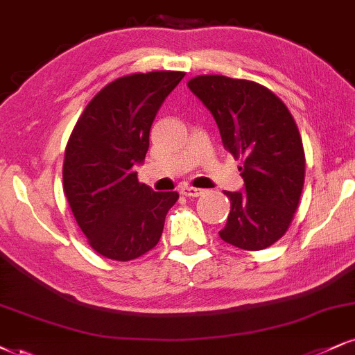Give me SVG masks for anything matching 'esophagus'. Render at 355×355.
<instances>
[{
	"label": "esophagus",
	"mask_w": 355,
	"mask_h": 355,
	"mask_svg": "<svg viewBox=\"0 0 355 355\" xmlns=\"http://www.w3.org/2000/svg\"><path fill=\"white\" fill-rule=\"evenodd\" d=\"M180 191H182V195H185V196H200L203 193V190L195 189V187H190V185H183Z\"/></svg>",
	"instance_id": "34e87169"
}]
</instances>
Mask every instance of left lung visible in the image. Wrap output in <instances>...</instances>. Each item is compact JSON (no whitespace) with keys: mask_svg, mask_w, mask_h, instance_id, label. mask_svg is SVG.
Wrapping results in <instances>:
<instances>
[{"mask_svg":"<svg viewBox=\"0 0 355 355\" xmlns=\"http://www.w3.org/2000/svg\"><path fill=\"white\" fill-rule=\"evenodd\" d=\"M190 91L210 110L225 148L243 159L241 191H225L232 210L220 238L248 251L288 232L304 185V148L291 112L261 84L198 76Z\"/></svg>","mask_w":355,"mask_h":355,"instance_id":"obj_1","label":"left lung"}]
</instances>
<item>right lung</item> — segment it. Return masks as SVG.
Wrapping results in <instances>:
<instances>
[{
	"label": "right lung",
	"mask_w": 355,
	"mask_h": 355,
	"mask_svg": "<svg viewBox=\"0 0 355 355\" xmlns=\"http://www.w3.org/2000/svg\"><path fill=\"white\" fill-rule=\"evenodd\" d=\"M185 72L155 71L115 79L79 117L66 147L64 193L97 253L130 261L150 251L164 232L177 191H153L135 166L148 150L157 112Z\"/></svg>",
	"instance_id": "obj_1"
}]
</instances>
